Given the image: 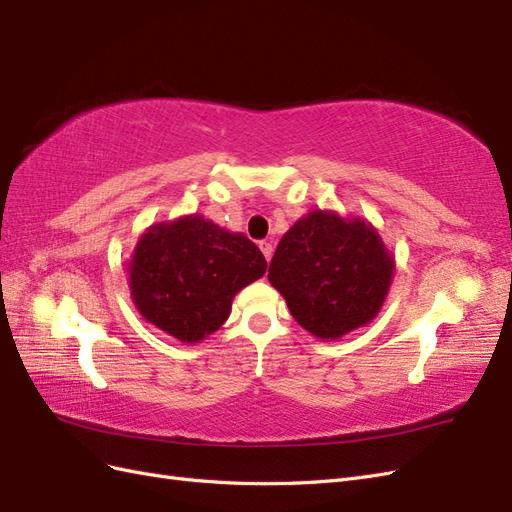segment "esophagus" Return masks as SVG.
Masks as SVG:
<instances>
[{
    "label": "esophagus",
    "mask_w": 512,
    "mask_h": 512,
    "mask_svg": "<svg viewBox=\"0 0 512 512\" xmlns=\"http://www.w3.org/2000/svg\"><path fill=\"white\" fill-rule=\"evenodd\" d=\"M260 250H262V254H265L267 260H271V256H273V243L271 241H260Z\"/></svg>",
    "instance_id": "34e87169"
}]
</instances>
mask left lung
<instances>
[{
  "mask_svg": "<svg viewBox=\"0 0 512 512\" xmlns=\"http://www.w3.org/2000/svg\"><path fill=\"white\" fill-rule=\"evenodd\" d=\"M393 271L395 256L371 222L316 209L282 237L269 282L305 331L333 342L378 316Z\"/></svg>",
  "mask_w": 512,
  "mask_h": 512,
  "instance_id": "obj_1",
  "label": "left lung"
}]
</instances>
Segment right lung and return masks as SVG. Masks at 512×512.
<instances>
[{
    "label": "right lung",
    "instance_id": "right-lung-1",
    "mask_svg": "<svg viewBox=\"0 0 512 512\" xmlns=\"http://www.w3.org/2000/svg\"><path fill=\"white\" fill-rule=\"evenodd\" d=\"M265 271V256L243 232L192 213L143 232L128 282L147 322L183 344H198L226 322L235 294Z\"/></svg>",
    "mask_w": 512,
    "mask_h": 512
}]
</instances>
